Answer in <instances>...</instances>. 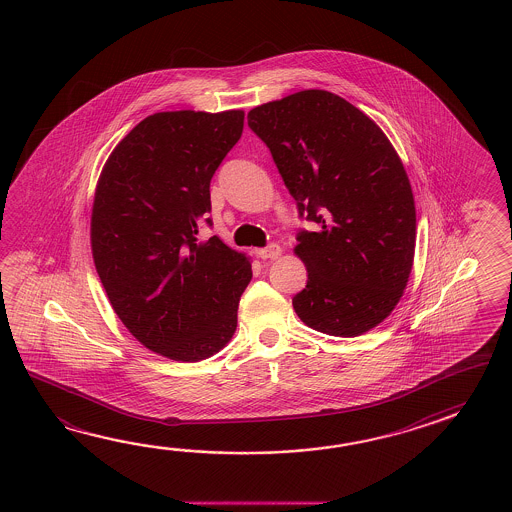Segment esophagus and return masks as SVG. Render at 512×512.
<instances>
[{
  "instance_id": "1",
  "label": "esophagus",
  "mask_w": 512,
  "mask_h": 512,
  "mask_svg": "<svg viewBox=\"0 0 512 512\" xmlns=\"http://www.w3.org/2000/svg\"><path fill=\"white\" fill-rule=\"evenodd\" d=\"M258 256H260L261 260H278L282 256V247L276 245V243H271L269 247L260 249Z\"/></svg>"
}]
</instances>
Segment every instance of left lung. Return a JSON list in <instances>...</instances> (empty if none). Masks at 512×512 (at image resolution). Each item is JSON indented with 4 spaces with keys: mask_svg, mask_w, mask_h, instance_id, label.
<instances>
[{
    "mask_svg": "<svg viewBox=\"0 0 512 512\" xmlns=\"http://www.w3.org/2000/svg\"><path fill=\"white\" fill-rule=\"evenodd\" d=\"M247 119L300 216L318 223L294 247L307 269L296 315L326 335H364L392 315L414 265V192L399 153L366 113L324 89L261 104Z\"/></svg>",
    "mask_w": 512,
    "mask_h": 512,
    "instance_id": "left-lung-1",
    "label": "left lung"
}]
</instances>
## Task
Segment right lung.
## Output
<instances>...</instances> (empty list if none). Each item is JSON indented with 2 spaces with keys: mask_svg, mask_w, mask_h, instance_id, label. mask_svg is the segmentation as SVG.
Segmentation results:
<instances>
[{
  "mask_svg": "<svg viewBox=\"0 0 512 512\" xmlns=\"http://www.w3.org/2000/svg\"><path fill=\"white\" fill-rule=\"evenodd\" d=\"M245 111L181 109L141 120L109 153L91 208V252L120 322L144 348L199 362L225 348L251 258L197 241L210 179L240 141Z\"/></svg>",
  "mask_w": 512,
  "mask_h": 512,
  "instance_id": "right-lung-1",
  "label": "right lung"
}]
</instances>
